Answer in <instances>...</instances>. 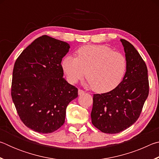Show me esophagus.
Instances as JSON below:
<instances>
[{"mask_svg":"<svg viewBox=\"0 0 159 159\" xmlns=\"http://www.w3.org/2000/svg\"><path fill=\"white\" fill-rule=\"evenodd\" d=\"M78 93H79V95H83V94L85 93V92H84V91H83V90L79 89V90H78Z\"/></svg>","mask_w":159,"mask_h":159,"instance_id":"obj_1","label":"esophagus"}]
</instances>
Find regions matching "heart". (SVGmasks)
<instances>
[{
	"mask_svg": "<svg viewBox=\"0 0 159 159\" xmlns=\"http://www.w3.org/2000/svg\"><path fill=\"white\" fill-rule=\"evenodd\" d=\"M61 67L70 83H76L85 76V84L97 93H107L120 84L127 69L125 55L104 45L80 48L77 57L66 55Z\"/></svg>",
	"mask_w": 159,
	"mask_h": 159,
	"instance_id": "heart-1",
	"label": "heart"
}]
</instances>
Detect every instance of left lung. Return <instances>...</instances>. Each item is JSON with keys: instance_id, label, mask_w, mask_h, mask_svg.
<instances>
[{"instance_id": "left-lung-1", "label": "left lung", "mask_w": 159, "mask_h": 159, "mask_svg": "<svg viewBox=\"0 0 159 159\" xmlns=\"http://www.w3.org/2000/svg\"><path fill=\"white\" fill-rule=\"evenodd\" d=\"M120 42L127 60L122 81L110 92L93 95L92 123L108 134L120 133L135 123L149 95L146 64L130 42Z\"/></svg>"}]
</instances>
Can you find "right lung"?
<instances>
[{
	"label": "right lung",
	"instance_id": "obj_1",
	"mask_svg": "<svg viewBox=\"0 0 159 159\" xmlns=\"http://www.w3.org/2000/svg\"><path fill=\"white\" fill-rule=\"evenodd\" d=\"M70 45L48 36L38 38L22 51L12 72L11 95L26 127L51 133L64 124L66 109L78 89L63 79L62 58Z\"/></svg>",
	"mask_w": 159,
	"mask_h": 159
}]
</instances>
